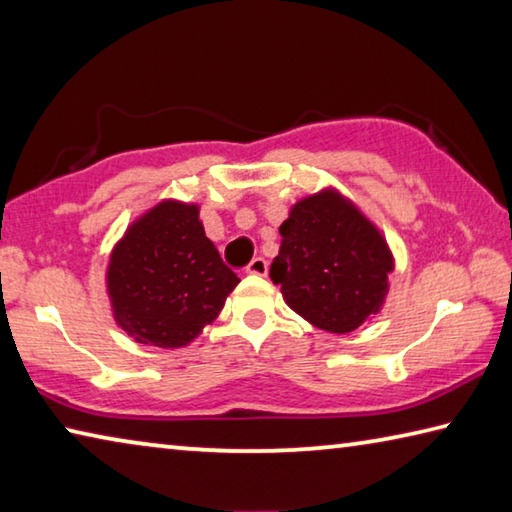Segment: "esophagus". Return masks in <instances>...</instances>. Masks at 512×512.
<instances>
[{
    "label": "esophagus",
    "mask_w": 512,
    "mask_h": 512,
    "mask_svg": "<svg viewBox=\"0 0 512 512\" xmlns=\"http://www.w3.org/2000/svg\"><path fill=\"white\" fill-rule=\"evenodd\" d=\"M246 273H248V275H255V277H264V275L268 273L266 259H264V257H255L253 262H250V264L246 266Z\"/></svg>",
    "instance_id": "obj_1"
}]
</instances>
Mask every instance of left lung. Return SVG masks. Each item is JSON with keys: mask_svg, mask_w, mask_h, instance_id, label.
I'll return each instance as SVG.
<instances>
[{"mask_svg": "<svg viewBox=\"0 0 512 512\" xmlns=\"http://www.w3.org/2000/svg\"><path fill=\"white\" fill-rule=\"evenodd\" d=\"M280 235L271 280L298 316L323 332L350 334L381 314L395 257L350 196L336 187L302 196Z\"/></svg>", "mask_w": 512, "mask_h": 512, "instance_id": "8db88e82", "label": "left lung"}]
</instances>
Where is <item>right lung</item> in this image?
<instances>
[{"instance_id": "add662e5", "label": "right lung", "mask_w": 512, "mask_h": 512, "mask_svg": "<svg viewBox=\"0 0 512 512\" xmlns=\"http://www.w3.org/2000/svg\"><path fill=\"white\" fill-rule=\"evenodd\" d=\"M198 214V203L162 198L128 223L110 250L112 318L137 343L185 348L214 323L239 284Z\"/></svg>"}]
</instances>
